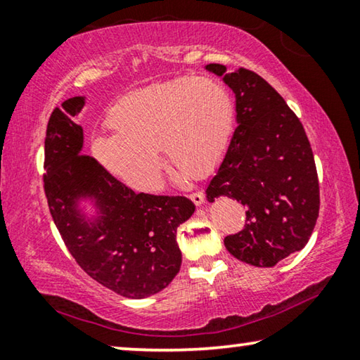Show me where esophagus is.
<instances>
[{
	"instance_id": "esophagus-1",
	"label": "esophagus",
	"mask_w": 360,
	"mask_h": 360,
	"mask_svg": "<svg viewBox=\"0 0 360 360\" xmlns=\"http://www.w3.org/2000/svg\"><path fill=\"white\" fill-rule=\"evenodd\" d=\"M191 200L195 205H202L205 202V193L203 192H192L189 195Z\"/></svg>"
}]
</instances>
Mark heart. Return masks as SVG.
I'll list each match as a JSON object with an SVG mask.
<instances>
[{
	"instance_id": "heart-1",
	"label": "heart",
	"mask_w": 360,
	"mask_h": 360,
	"mask_svg": "<svg viewBox=\"0 0 360 360\" xmlns=\"http://www.w3.org/2000/svg\"><path fill=\"white\" fill-rule=\"evenodd\" d=\"M232 96L210 78L181 77L134 91L107 113L112 138L93 142L101 167L141 192L162 186L163 150L187 178H203L224 157L233 133Z\"/></svg>"
}]
</instances>
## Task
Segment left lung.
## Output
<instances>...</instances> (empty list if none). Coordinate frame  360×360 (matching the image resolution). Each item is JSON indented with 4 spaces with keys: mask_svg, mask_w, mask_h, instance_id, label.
Returning <instances> with one entry per match:
<instances>
[{
    "mask_svg": "<svg viewBox=\"0 0 360 360\" xmlns=\"http://www.w3.org/2000/svg\"><path fill=\"white\" fill-rule=\"evenodd\" d=\"M222 77L236 94L237 124L218 171L207 187L208 202L236 198L247 224L224 245L247 264L272 267L304 248L316 226L321 195L312 149L300 118L264 78L248 68Z\"/></svg>",
    "mask_w": 360,
    "mask_h": 360,
    "instance_id": "obj_1",
    "label": "left lung"
}]
</instances>
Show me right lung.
Instances as JSON below:
<instances>
[{
	"label": "right lung",
	"instance_id": "1",
	"mask_svg": "<svg viewBox=\"0 0 360 360\" xmlns=\"http://www.w3.org/2000/svg\"><path fill=\"white\" fill-rule=\"evenodd\" d=\"M84 98L67 99L51 113L44 139V193L68 252L96 282L124 298L162 292L181 267L176 229L195 211L189 198L136 193L83 153L77 115ZM93 198L94 221L77 210Z\"/></svg>",
	"mask_w": 360,
	"mask_h": 360
}]
</instances>
